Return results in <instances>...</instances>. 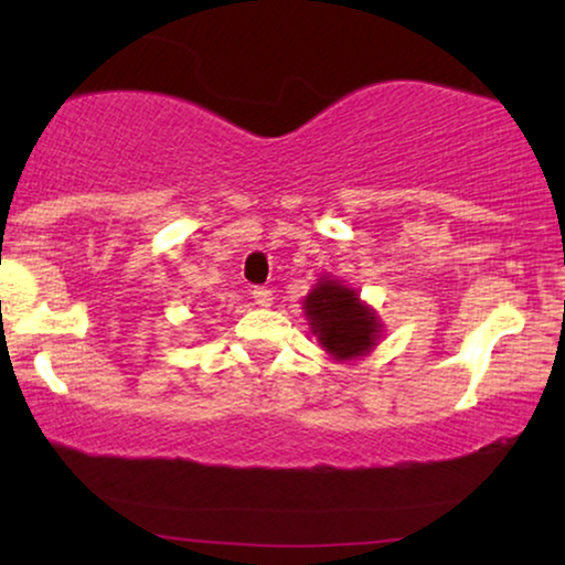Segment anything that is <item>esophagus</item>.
<instances>
[{
	"mask_svg": "<svg viewBox=\"0 0 565 565\" xmlns=\"http://www.w3.org/2000/svg\"><path fill=\"white\" fill-rule=\"evenodd\" d=\"M252 296H254V303L262 306V308L273 306V290H267V288H254Z\"/></svg>",
	"mask_w": 565,
	"mask_h": 565,
	"instance_id": "esophagus-1",
	"label": "esophagus"
}]
</instances>
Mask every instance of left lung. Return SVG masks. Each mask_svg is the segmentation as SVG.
I'll return each mask as SVG.
<instances>
[{
    "label": "left lung",
    "mask_w": 565,
    "mask_h": 565,
    "mask_svg": "<svg viewBox=\"0 0 565 565\" xmlns=\"http://www.w3.org/2000/svg\"><path fill=\"white\" fill-rule=\"evenodd\" d=\"M303 313L316 342L334 362L367 358L383 337V321L360 292L323 275L303 298Z\"/></svg>",
    "instance_id": "1"
}]
</instances>
